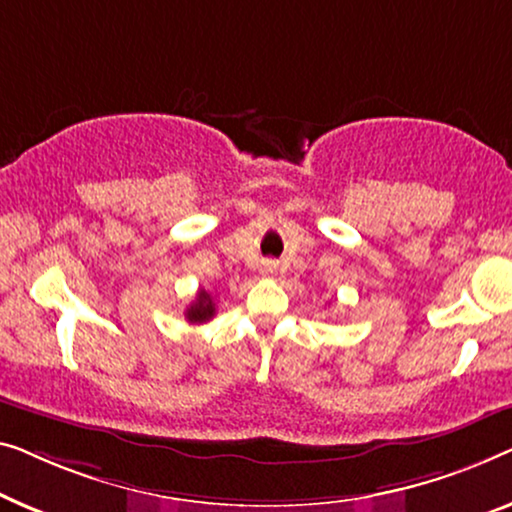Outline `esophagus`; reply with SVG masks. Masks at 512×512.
<instances>
[{
  "label": "esophagus",
  "mask_w": 512,
  "mask_h": 512,
  "mask_svg": "<svg viewBox=\"0 0 512 512\" xmlns=\"http://www.w3.org/2000/svg\"><path fill=\"white\" fill-rule=\"evenodd\" d=\"M264 271H266V273H273V271H276V264H273V262H269V264H266V266H264Z\"/></svg>",
  "instance_id": "34e87169"
}]
</instances>
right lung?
I'll return each mask as SVG.
<instances>
[{
    "label": "right lung",
    "instance_id": "1",
    "mask_svg": "<svg viewBox=\"0 0 512 512\" xmlns=\"http://www.w3.org/2000/svg\"><path fill=\"white\" fill-rule=\"evenodd\" d=\"M213 315H215L213 297L206 290H199L197 292V299H194L192 304H190V308H187V311H185L187 322H192V325H201V322L211 320Z\"/></svg>",
    "mask_w": 512,
    "mask_h": 512
}]
</instances>
